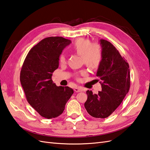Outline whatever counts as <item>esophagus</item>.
I'll list each match as a JSON object with an SVG mask.
<instances>
[{"instance_id":"34e87169","label":"esophagus","mask_w":150,"mask_h":150,"mask_svg":"<svg viewBox=\"0 0 150 150\" xmlns=\"http://www.w3.org/2000/svg\"><path fill=\"white\" fill-rule=\"evenodd\" d=\"M74 91L76 93H79V92L83 91V88H81V87H76V88H74Z\"/></svg>"}]
</instances>
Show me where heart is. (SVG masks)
<instances>
[{"mask_svg":"<svg viewBox=\"0 0 150 150\" xmlns=\"http://www.w3.org/2000/svg\"><path fill=\"white\" fill-rule=\"evenodd\" d=\"M71 48L75 53L81 55L83 62L89 68H97L102 62V51L98 43H91L90 40L85 38H79L72 44ZM59 60L61 63H64L66 62L64 54H61ZM80 74L85 75L86 72L82 71Z\"/></svg>","mask_w":150,"mask_h":150,"instance_id":"obj_1","label":"heart"}]
</instances>
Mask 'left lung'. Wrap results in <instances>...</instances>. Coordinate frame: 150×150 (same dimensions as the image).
I'll use <instances>...</instances> for the list:
<instances>
[{"label": "left lung", "instance_id": "8db88e82", "mask_svg": "<svg viewBox=\"0 0 150 150\" xmlns=\"http://www.w3.org/2000/svg\"><path fill=\"white\" fill-rule=\"evenodd\" d=\"M100 41L102 60L96 73L99 80L96 81H100L102 91L96 95L88 90L84 107L91 116L106 118L117 109L129 91L130 74L128 63L116 47L107 40Z\"/></svg>", "mask_w": 150, "mask_h": 150}]
</instances>
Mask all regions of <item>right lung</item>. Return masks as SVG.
I'll return each instance as SVG.
<instances>
[{"mask_svg":"<svg viewBox=\"0 0 150 150\" xmlns=\"http://www.w3.org/2000/svg\"><path fill=\"white\" fill-rule=\"evenodd\" d=\"M71 41L59 36L48 37L33 47L24 60L20 82L27 102L41 116L51 119L61 115L74 93L68 86H57L52 80L59 67L63 48Z\"/></svg>","mask_w":150,"mask_h":150,"instance_id":"right-lung-1","label":"right lung"}]
</instances>
